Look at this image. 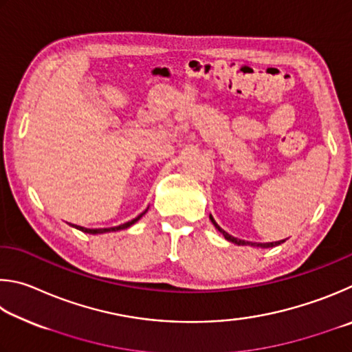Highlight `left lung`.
I'll return each instance as SVG.
<instances>
[{"label": "left lung", "mask_w": 352, "mask_h": 352, "mask_svg": "<svg viewBox=\"0 0 352 352\" xmlns=\"http://www.w3.org/2000/svg\"><path fill=\"white\" fill-rule=\"evenodd\" d=\"M210 221L213 223V226L217 227V229L223 233L224 235V238L227 239V241H230V243H235V244H238V245H256V248H263V249H267V248H275V245H278V244H281V243H285V239H283V241H275V243H260V244H256V243H249V241H243V239H238V238H235V236H232V235H229V233L227 232H224L223 229H221V227L214 223V219H213V217L210 214Z\"/></svg>", "instance_id": "left-lung-1"}]
</instances>
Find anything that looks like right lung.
<instances>
[{
    "instance_id": "1",
    "label": "right lung",
    "mask_w": 352,
    "mask_h": 352,
    "mask_svg": "<svg viewBox=\"0 0 352 352\" xmlns=\"http://www.w3.org/2000/svg\"><path fill=\"white\" fill-rule=\"evenodd\" d=\"M145 212H146V210H145ZM145 212H144V213H140L138 218H134V219H131V221H128V223H125V224H122V226H117V227H109V229H85V227L74 226V224H72V227H76V229L82 230V232H85V233H92V235H97V233H104V232H117V230H123V229H126V227L133 226L134 223H138V221H139L142 217H144Z\"/></svg>"
}]
</instances>
